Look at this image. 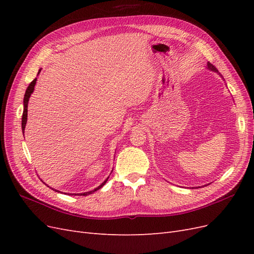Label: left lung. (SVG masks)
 <instances>
[{
    "mask_svg": "<svg viewBox=\"0 0 254 254\" xmlns=\"http://www.w3.org/2000/svg\"><path fill=\"white\" fill-rule=\"evenodd\" d=\"M207 67L210 68V70H212V71H215V72H217L218 70L216 68V66H214L212 64H210V63H207Z\"/></svg>",
    "mask_w": 254,
    "mask_h": 254,
    "instance_id": "8db88e82",
    "label": "left lung"
}]
</instances>
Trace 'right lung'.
<instances>
[{
    "mask_svg": "<svg viewBox=\"0 0 254 254\" xmlns=\"http://www.w3.org/2000/svg\"><path fill=\"white\" fill-rule=\"evenodd\" d=\"M39 73H40V71H39ZM36 80H37V78H35L32 82L29 83V86L27 87V89H26V92H25V95H24V110H23V115H22V131H23V134H24V129H25V125H26V122H27V105H28V99H29V97H30V95H32V93H33V91H34V88H35V84H36ZM109 178V177H108ZM108 178H107L101 186H99L98 188H96V189H94L93 190H90V191H86V193H81V194H77L78 196H87V195H89V194H92V193H94L95 190H99L101 188H103V186H105V183L107 182V180H108ZM57 191V190H56ZM72 195H74V194H72ZM76 195V194H75Z\"/></svg>",
    "mask_w": 254,
    "mask_h": 254,
    "instance_id": "obj_1",
    "label": "right lung"
}]
</instances>
